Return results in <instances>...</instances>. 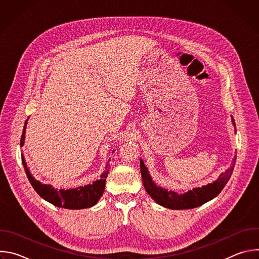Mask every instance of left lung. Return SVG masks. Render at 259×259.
I'll use <instances>...</instances> for the list:
<instances>
[{"mask_svg":"<svg viewBox=\"0 0 259 259\" xmlns=\"http://www.w3.org/2000/svg\"><path fill=\"white\" fill-rule=\"evenodd\" d=\"M232 121L235 126L233 117ZM234 167L235 165L229 168L225 173H221L219 177L212 183H209L207 186H203L202 188H196L193 189V191H189L184 194L178 195L173 191H168L161 187H158L153 181L149 173V170H147V168L143 164V161L140 159V172L145 191L159 205L173 210L193 209L214 199L226 187V184L231 178Z\"/></svg>","mask_w":259,"mask_h":259,"instance_id":"obj_1","label":"left lung"}]
</instances>
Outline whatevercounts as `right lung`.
Masks as SVG:
<instances>
[{"instance_id":"obj_1","label":"right lung","mask_w":259,"mask_h":259,"mask_svg":"<svg viewBox=\"0 0 259 259\" xmlns=\"http://www.w3.org/2000/svg\"><path fill=\"white\" fill-rule=\"evenodd\" d=\"M27 121L28 119L25 121L23 126V131L20 139V146H23L24 144L25 129H26ZM21 160H22V164H23L26 176L33 190L44 200H46L47 202L51 203L54 206L65 208V209H72V210L90 208L94 206L103 195L104 187H105V179L109 171L108 165H106L105 171L100 175V179L93 181L92 183L87 184V186L79 187L76 189H69V190H57L52 186H50V184H44L39 180H35L34 177L30 174L26 166V162L24 160L23 155H21Z\"/></svg>"}]
</instances>
